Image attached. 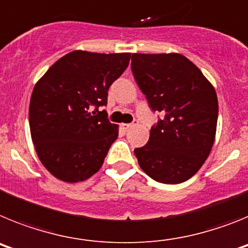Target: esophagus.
<instances>
[{
    "instance_id": "34e87169",
    "label": "esophagus",
    "mask_w": 248,
    "mask_h": 248,
    "mask_svg": "<svg viewBox=\"0 0 248 248\" xmlns=\"http://www.w3.org/2000/svg\"><path fill=\"white\" fill-rule=\"evenodd\" d=\"M134 125H135V123H133V124H122V128L124 129V130H128V129L133 128Z\"/></svg>"
}]
</instances>
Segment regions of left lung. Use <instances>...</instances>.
<instances>
[{
  "mask_svg": "<svg viewBox=\"0 0 248 248\" xmlns=\"http://www.w3.org/2000/svg\"><path fill=\"white\" fill-rule=\"evenodd\" d=\"M131 71L153 110L164 119L135 149L140 168L157 183L180 184L200 170L216 137L218 102L210 80L180 53H133Z\"/></svg>",
  "mask_w": 248,
  "mask_h": 248,
  "instance_id": "8db88e82",
  "label": "left lung"
}]
</instances>
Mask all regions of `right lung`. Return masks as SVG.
Segmentation results:
<instances>
[{"mask_svg":"<svg viewBox=\"0 0 248 248\" xmlns=\"http://www.w3.org/2000/svg\"><path fill=\"white\" fill-rule=\"evenodd\" d=\"M130 57L73 50L34 85L31 137L41 163L58 180L79 183L102 168L119 128L98 107L107 104L109 87L128 68Z\"/></svg>","mask_w":248,"mask_h":248,"instance_id":"1","label":"right lung"}]
</instances>
